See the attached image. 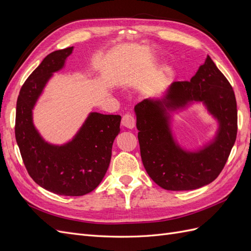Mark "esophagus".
Returning <instances> with one entry per match:
<instances>
[{
  "instance_id": "obj_1",
  "label": "esophagus",
  "mask_w": 251,
  "mask_h": 251,
  "mask_svg": "<svg viewBox=\"0 0 251 251\" xmlns=\"http://www.w3.org/2000/svg\"><path fill=\"white\" fill-rule=\"evenodd\" d=\"M121 125L127 128H133L135 126V117L132 114H125L123 116V119H121Z\"/></svg>"
}]
</instances>
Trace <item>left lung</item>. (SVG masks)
Wrapping results in <instances>:
<instances>
[{
	"instance_id": "1",
	"label": "left lung",
	"mask_w": 251,
	"mask_h": 251,
	"mask_svg": "<svg viewBox=\"0 0 251 251\" xmlns=\"http://www.w3.org/2000/svg\"><path fill=\"white\" fill-rule=\"evenodd\" d=\"M193 100L205 102L220 121V130L210 146L198 153H186L172 139L163 103L176 107ZM135 112L142 163L160 187L199 188L214 181L224 169L237 138V101L229 81L209 56L191 80L174 82L164 101L142 100Z\"/></svg>"
}]
</instances>
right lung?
Returning <instances> with one entry per match:
<instances>
[{
	"mask_svg": "<svg viewBox=\"0 0 251 251\" xmlns=\"http://www.w3.org/2000/svg\"><path fill=\"white\" fill-rule=\"evenodd\" d=\"M72 50L51 52L29 75L18 97L14 132L23 162L34 182L57 195L83 196L94 191L108 171L121 116L91 113L75 138L63 147L45 142L32 124L36 100Z\"/></svg>",
	"mask_w": 251,
	"mask_h": 251,
	"instance_id": "right-lung-1",
	"label": "right lung"
}]
</instances>
